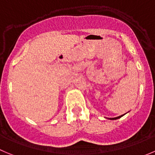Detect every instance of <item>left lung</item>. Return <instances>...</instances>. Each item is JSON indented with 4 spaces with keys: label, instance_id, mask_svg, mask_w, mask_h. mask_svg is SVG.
I'll return each mask as SVG.
<instances>
[{
    "label": "left lung",
    "instance_id": "8db88e82",
    "mask_svg": "<svg viewBox=\"0 0 155 155\" xmlns=\"http://www.w3.org/2000/svg\"><path fill=\"white\" fill-rule=\"evenodd\" d=\"M125 114H126V113H125ZM125 114L121 115V116H117V117H114V118H108V119H110V120H116V119H119V118L122 117V116H124Z\"/></svg>",
    "mask_w": 155,
    "mask_h": 155
}]
</instances>
